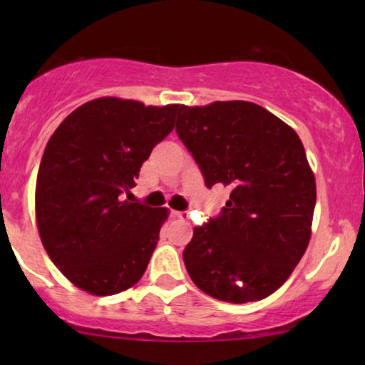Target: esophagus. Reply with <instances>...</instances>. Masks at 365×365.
Here are the masks:
<instances>
[{
    "label": "esophagus",
    "mask_w": 365,
    "mask_h": 365,
    "mask_svg": "<svg viewBox=\"0 0 365 365\" xmlns=\"http://www.w3.org/2000/svg\"><path fill=\"white\" fill-rule=\"evenodd\" d=\"M173 216L178 217V219H182V221H186L189 217V212L187 211H173Z\"/></svg>",
    "instance_id": "esophagus-1"
}]
</instances>
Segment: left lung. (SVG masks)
Masks as SVG:
<instances>
[{
	"instance_id": "obj_1",
	"label": "left lung",
	"mask_w": 365,
	"mask_h": 365,
	"mask_svg": "<svg viewBox=\"0 0 365 365\" xmlns=\"http://www.w3.org/2000/svg\"><path fill=\"white\" fill-rule=\"evenodd\" d=\"M176 133L207 187L232 189L217 217L194 227L182 252L192 282L244 304L277 291L306 252L316 179L296 131L262 106H181Z\"/></svg>"
}]
</instances>
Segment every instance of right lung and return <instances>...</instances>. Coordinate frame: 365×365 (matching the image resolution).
<instances>
[{
	"mask_svg": "<svg viewBox=\"0 0 365 365\" xmlns=\"http://www.w3.org/2000/svg\"><path fill=\"white\" fill-rule=\"evenodd\" d=\"M179 108L93 99L49 138L36 179L38 231L54 266L83 291L113 296L146 271L168 209L123 196Z\"/></svg>",
	"mask_w": 365,
	"mask_h": 365,
	"instance_id": "obj_1",
	"label": "right lung"
}]
</instances>
